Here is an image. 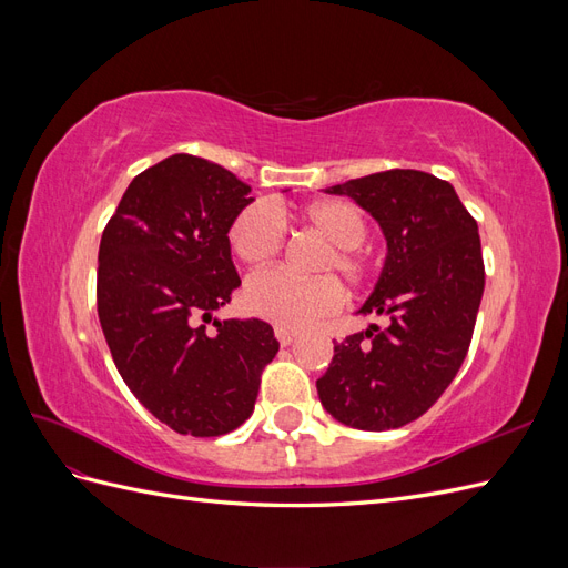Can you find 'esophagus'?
Here are the masks:
<instances>
[{"label": "esophagus", "mask_w": 568, "mask_h": 568, "mask_svg": "<svg viewBox=\"0 0 568 568\" xmlns=\"http://www.w3.org/2000/svg\"><path fill=\"white\" fill-rule=\"evenodd\" d=\"M274 334H277V338H280L282 346H288V343H294V341L301 336V332H296V329H286V326H277V329H274Z\"/></svg>", "instance_id": "obj_1"}]
</instances>
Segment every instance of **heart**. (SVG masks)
Here are the masks:
<instances>
[{"mask_svg": "<svg viewBox=\"0 0 568 568\" xmlns=\"http://www.w3.org/2000/svg\"><path fill=\"white\" fill-rule=\"evenodd\" d=\"M305 225L317 230L334 248L322 257L320 272H338L348 284L367 282L369 263L357 251L365 242V217L348 201H320L301 211ZM286 225L274 205L257 201L236 215L230 230L234 253L246 265L261 267L284 248ZM341 303V286L332 277L301 280L284 270L257 272L244 286V305L255 317H263L286 329H301L322 315L334 313Z\"/></svg>", "mask_w": 568, "mask_h": 568, "instance_id": "obj_1", "label": "heart"}]
</instances>
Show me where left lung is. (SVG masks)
Returning <instances> with one entry per match:
<instances>
[{
    "mask_svg": "<svg viewBox=\"0 0 568 568\" xmlns=\"http://www.w3.org/2000/svg\"><path fill=\"white\" fill-rule=\"evenodd\" d=\"M351 196L386 239V261L357 315H386L334 346L317 379L329 415L359 432L422 417L467 357L486 272L476 220L450 182L422 170H386L324 189Z\"/></svg>",
    "mask_w": 568,
    "mask_h": 568,
    "instance_id": "1",
    "label": "left lung"
}]
</instances>
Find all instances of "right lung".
Returning <instances> with one entry per match:
<instances>
[{
	"label": "right lung",
	"instance_id": "1",
	"mask_svg": "<svg viewBox=\"0 0 568 568\" xmlns=\"http://www.w3.org/2000/svg\"><path fill=\"white\" fill-rule=\"evenodd\" d=\"M248 194L222 165L175 153L130 182L101 234L97 311L113 363L134 398L184 436L242 426L280 351L267 322L213 317L242 284L227 234Z\"/></svg>",
	"mask_w": 568,
	"mask_h": 568
}]
</instances>
